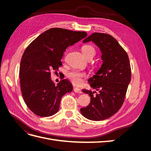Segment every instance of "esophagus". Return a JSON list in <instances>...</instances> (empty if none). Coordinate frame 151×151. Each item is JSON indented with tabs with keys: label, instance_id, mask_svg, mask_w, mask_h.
<instances>
[{
	"label": "esophagus",
	"instance_id": "esophagus-1",
	"mask_svg": "<svg viewBox=\"0 0 151 151\" xmlns=\"http://www.w3.org/2000/svg\"><path fill=\"white\" fill-rule=\"evenodd\" d=\"M74 91L75 93H82L81 90L78 88H74Z\"/></svg>",
	"mask_w": 151,
	"mask_h": 151
}]
</instances>
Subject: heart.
Returning <instances> with one entry per match:
<instances>
[{
    "instance_id": "b5f03b06",
    "label": "heart",
    "mask_w": 151,
    "mask_h": 151,
    "mask_svg": "<svg viewBox=\"0 0 151 151\" xmlns=\"http://www.w3.org/2000/svg\"><path fill=\"white\" fill-rule=\"evenodd\" d=\"M82 52H83L84 56L86 58L89 56L94 57L96 54V50L91 45H85L82 48ZM86 76V75L85 73L76 70L69 71L67 74L68 78L70 80L73 84L76 85L80 84L82 83V80Z\"/></svg>"
}]
</instances>
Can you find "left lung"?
I'll return each mask as SVG.
<instances>
[{"instance_id": "1", "label": "left lung", "mask_w": 151, "mask_h": 151, "mask_svg": "<svg viewBox=\"0 0 151 151\" xmlns=\"http://www.w3.org/2000/svg\"><path fill=\"white\" fill-rule=\"evenodd\" d=\"M89 42L101 50L103 63L88 80L96 91L83 89L89 95L91 101L88 106L81 108V113L90 120L101 121L115 115L122 107L131 81V68L127 52L112 36L94 33L83 43Z\"/></svg>"}]
</instances>
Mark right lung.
I'll use <instances>...</instances> for the list:
<instances>
[{
    "instance_id": "1",
    "label": "right lung",
    "mask_w": 151,
    "mask_h": 151,
    "mask_svg": "<svg viewBox=\"0 0 151 151\" xmlns=\"http://www.w3.org/2000/svg\"><path fill=\"white\" fill-rule=\"evenodd\" d=\"M86 36L84 31L51 28L25 50L19 67L21 89L26 104L35 115L45 117L55 114L63 96L72 91L73 86L67 79L55 86L50 79L51 72L62 65L61 59L67 47Z\"/></svg>"
}]
</instances>
